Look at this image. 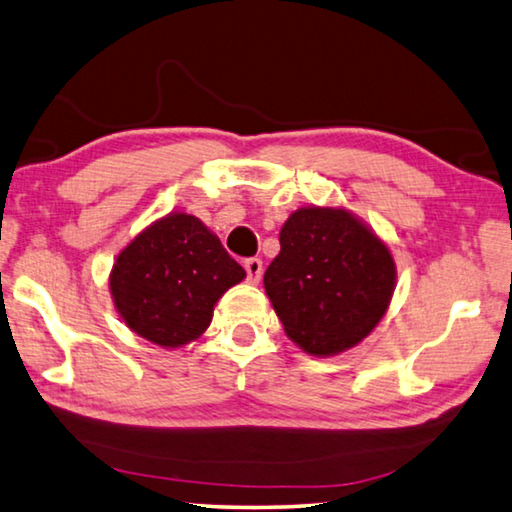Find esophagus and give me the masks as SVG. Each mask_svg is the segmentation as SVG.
Masks as SVG:
<instances>
[{"mask_svg":"<svg viewBox=\"0 0 512 512\" xmlns=\"http://www.w3.org/2000/svg\"><path fill=\"white\" fill-rule=\"evenodd\" d=\"M244 268H246V275H248V282L250 284H257L259 280H262V273H264L262 259L250 257V259H246V262H244Z\"/></svg>","mask_w":512,"mask_h":512,"instance_id":"1","label":"esophagus"}]
</instances>
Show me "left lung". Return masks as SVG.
<instances>
[{"label":"left lung","instance_id":"left-lung-1","mask_svg":"<svg viewBox=\"0 0 512 512\" xmlns=\"http://www.w3.org/2000/svg\"><path fill=\"white\" fill-rule=\"evenodd\" d=\"M388 246L343 207H300L280 230L264 289L284 332L314 357L345 352L377 327L395 291Z\"/></svg>","mask_w":512,"mask_h":512}]
</instances>
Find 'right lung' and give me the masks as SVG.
<instances>
[{
  "label": "right lung",
  "instance_id": "right-lung-1",
  "mask_svg": "<svg viewBox=\"0 0 512 512\" xmlns=\"http://www.w3.org/2000/svg\"><path fill=\"white\" fill-rule=\"evenodd\" d=\"M244 277L201 219L171 212L117 255L110 296L137 336L171 350L196 341L210 327L216 302Z\"/></svg>",
  "mask_w": 512,
  "mask_h": 512
}]
</instances>
